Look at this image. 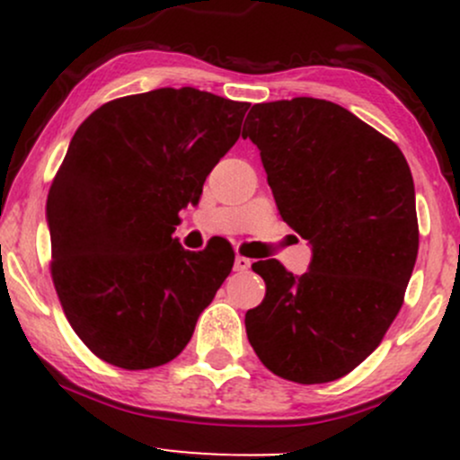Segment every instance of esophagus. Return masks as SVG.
Segmentation results:
<instances>
[{
    "label": "esophagus",
    "instance_id": "34e87169",
    "mask_svg": "<svg viewBox=\"0 0 460 460\" xmlns=\"http://www.w3.org/2000/svg\"><path fill=\"white\" fill-rule=\"evenodd\" d=\"M251 260H248V257H242V255H237L235 257V263H234V268L237 272H244V270H248V268H251Z\"/></svg>",
    "mask_w": 460,
    "mask_h": 460
}]
</instances>
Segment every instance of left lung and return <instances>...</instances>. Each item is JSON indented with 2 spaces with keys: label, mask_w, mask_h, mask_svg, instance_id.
<instances>
[{
  "label": "left lung",
  "mask_w": 460,
  "mask_h": 460,
  "mask_svg": "<svg viewBox=\"0 0 460 460\" xmlns=\"http://www.w3.org/2000/svg\"><path fill=\"white\" fill-rule=\"evenodd\" d=\"M252 140L281 218L309 240L300 277L252 263L266 298L246 311L261 363L300 385L352 372L381 344L404 300L420 246L402 151L341 105L314 97L252 105Z\"/></svg>",
  "instance_id": "1"
}]
</instances>
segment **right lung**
<instances>
[{
    "mask_svg": "<svg viewBox=\"0 0 460 460\" xmlns=\"http://www.w3.org/2000/svg\"><path fill=\"white\" fill-rule=\"evenodd\" d=\"M248 105L157 88L114 99L77 128L47 197L51 279L68 324L103 361H172L229 277L231 248L190 252L172 234L240 138Z\"/></svg>",
    "mask_w": 460,
    "mask_h": 460,
    "instance_id": "add662e5",
    "label": "right lung"
}]
</instances>
